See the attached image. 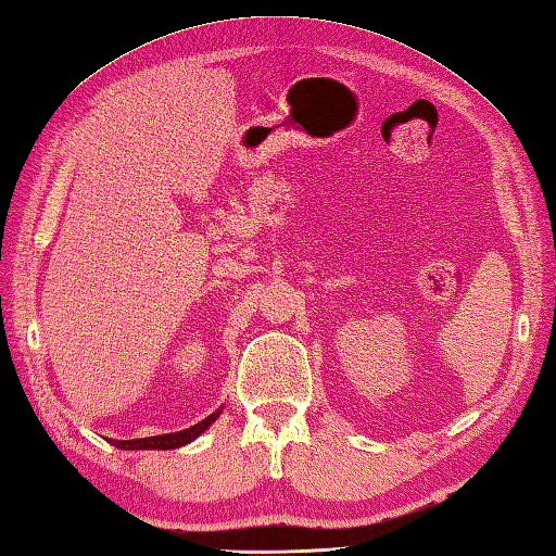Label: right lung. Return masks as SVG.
Wrapping results in <instances>:
<instances>
[{"label": "right lung", "instance_id": "1", "mask_svg": "<svg viewBox=\"0 0 556 556\" xmlns=\"http://www.w3.org/2000/svg\"><path fill=\"white\" fill-rule=\"evenodd\" d=\"M216 417H219V410L202 419V422L193 425L191 429L176 431V434H162V437H148V439H134V441H113V445H117V448H122V451H148V448L169 451V448H179V445L191 443L195 437H200L202 431H205Z\"/></svg>", "mask_w": 556, "mask_h": 556}]
</instances>
